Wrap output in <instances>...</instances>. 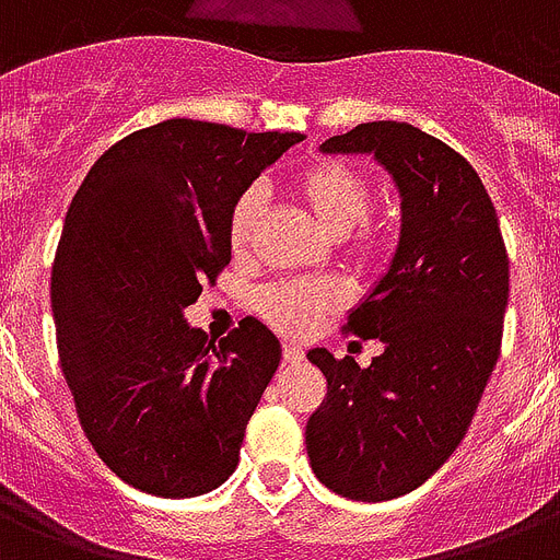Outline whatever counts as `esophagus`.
Listing matches in <instances>:
<instances>
[{"label": "esophagus", "mask_w": 560, "mask_h": 560, "mask_svg": "<svg viewBox=\"0 0 560 560\" xmlns=\"http://www.w3.org/2000/svg\"><path fill=\"white\" fill-rule=\"evenodd\" d=\"M283 361L285 364H301L303 361V350L298 343H283Z\"/></svg>", "instance_id": "obj_1"}]
</instances>
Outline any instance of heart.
<instances>
[{
    "label": "heart",
    "instance_id": "obj_1",
    "mask_svg": "<svg viewBox=\"0 0 560 560\" xmlns=\"http://www.w3.org/2000/svg\"><path fill=\"white\" fill-rule=\"evenodd\" d=\"M292 194L312 213L326 234L338 240L343 257L358 266H370L384 254L382 228L370 222L373 185L370 178L347 161H317L301 170L292 182ZM266 196L259 187H248L236 196L228 210L225 240L234 257H243L252 245L257 222L262 217ZM347 303V289L335 277L317 280H280L262 285L254 294V308L277 332L306 335L326 315H332Z\"/></svg>",
    "mask_w": 560,
    "mask_h": 560
}]
</instances>
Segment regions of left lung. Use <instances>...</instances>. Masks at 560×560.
<instances>
[{
    "instance_id": "8db88e82",
    "label": "left lung",
    "mask_w": 560,
    "mask_h": 560,
    "mask_svg": "<svg viewBox=\"0 0 560 560\" xmlns=\"http://www.w3.org/2000/svg\"><path fill=\"white\" fill-rule=\"evenodd\" d=\"M324 153L373 155L399 187V245L343 329L378 338L370 366L312 350L326 399L306 424L326 489L378 503L419 489L457 451L498 364L509 257L477 170L399 120L358 124Z\"/></svg>"
}]
</instances>
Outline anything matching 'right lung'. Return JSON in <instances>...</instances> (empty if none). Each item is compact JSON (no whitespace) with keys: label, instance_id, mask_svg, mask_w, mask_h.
<instances>
[{"label":"right lung","instance_id":"obj_1","mask_svg":"<svg viewBox=\"0 0 560 560\" xmlns=\"http://www.w3.org/2000/svg\"><path fill=\"white\" fill-rule=\"evenodd\" d=\"M301 141L161 120L109 147L71 199L51 268L62 375L97 457L147 494L196 498L240 463L280 341L243 317L217 347L185 308L231 262L236 196Z\"/></svg>","mask_w":560,"mask_h":560}]
</instances>
